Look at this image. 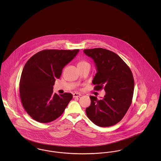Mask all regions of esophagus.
<instances>
[{
  "mask_svg": "<svg viewBox=\"0 0 161 161\" xmlns=\"http://www.w3.org/2000/svg\"><path fill=\"white\" fill-rule=\"evenodd\" d=\"M81 96V94L79 93H73V97L74 98H76V97H80Z\"/></svg>",
  "mask_w": 161,
  "mask_h": 161,
  "instance_id": "esophagus-1",
  "label": "esophagus"
}]
</instances>
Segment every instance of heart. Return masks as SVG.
<instances>
[{"instance_id":"heart-1","label":"heart","mask_w":161,"mask_h":161,"mask_svg":"<svg viewBox=\"0 0 161 161\" xmlns=\"http://www.w3.org/2000/svg\"><path fill=\"white\" fill-rule=\"evenodd\" d=\"M85 64H89L87 61H84V60H81L78 63V66H83Z\"/></svg>"}]
</instances>
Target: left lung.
<instances>
[{"label":"left lung","mask_w":161,"mask_h":161,"mask_svg":"<svg viewBox=\"0 0 161 161\" xmlns=\"http://www.w3.org/2000/svg\"><path fill=\"white\" fill-rule=\"evenodd\" d=\"M91 57L97 72L92 80L94 89H103L106 95L101 100L91 96V104L86 108L89 119L100 127H110L119 123L131 104L134 79L127 64L115 53L103 48L84 49Z\"/></svg>","instance_id":"left-lung-1"}]
</instances>
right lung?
I'll return each mask as SVG.
<instances>
[{"instance_id":"1","label":"right lung","mask_w":161,"mask_h":161,"mask_svg":"<svg viewBox=\"0 0 161 161\" xmlns=\"http://www.w3.org/2000/svg\"><path fill=\"white\" fill-rule=\"evenodd\" d=\"M79 49H45L34 54L26 63L19 84L22 105L32 119L39 123L53 121L64 112L73 96L53 93L55 79L63 68L77 55Z\"/></svg>"}]
</instances>
